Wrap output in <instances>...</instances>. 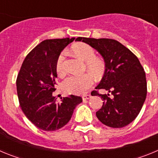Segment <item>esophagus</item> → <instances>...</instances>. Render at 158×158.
<instances>
[{"instance_id":"esophagus-1","label":"esophagus","mask_w":158,"mask_h":158,"mask_svg":"<svg viewBox=\"0 0 158 158\" xmlns=\"http://www.w3.org/2000/svg\"><path fill=\"white\" fill-rule=\"evenodd\" d=\"M89 98H91V95L86 94V95H83V96H82V100H83L84 101L86 100H89Z\"/></svg>"}]
</instances>
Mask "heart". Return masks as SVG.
<instances>
[{
  "label": "heart",
  "instance_id": "1",
  "mask_svg": "<svg viewBox=\"0 0 158 158\" xmlns=\"http://www.w3.org/2000/svg\"><path fill=\"white\" fill-rule=\"evenodd\" d=\"M73 53L81 60L85 62L86 69L95 77H100L104 73L105 64L101 58L95 56L94 49L85 43H78L73 46ZM65 52H62L57 58L55 69L58 75L65 73ZM93 78L89 73L82 75H71L62 82V89L68 94H83L93 85Z\"/></svg>",
  "mask_w": 158,
  "mask_h": 158
}]
</instances>
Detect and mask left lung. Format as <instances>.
Listing matches in <instances>:
<instances>
[{"mask_svg": "<svg viewBox=\"0 0 158 158\" xmlns=\"http://www.w3.org/2000/svg\"><path fill=\"white\" fill-rule=\"evenodd\" d=\"M76 41L96 49L105 62L104 74L96 89H105L112 96L92 92V96H99L104 100L96 117L110 127L127 126L139 114L147 93L146 73L139 58L115 40L78 37Z\"/></svg>", "mask_w": 158, "mask_h": 158, "instance_id": "obj_1", "label": "left lung"}]
</instances>
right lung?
Here are the masks:
<instances>
[{
  "label": "right lung",
  "mask_w": 158,
  "mask_h": 158,
  "mask_svg": "<svg viewBox=\"0 0 158 158\" xmlns=\"http://www.w3.org/2000/svg\"><path fill=\"white\" fill-rule=\"evenodd\" d=\"M75 38L54 39L41 42L23 60L16 79L19 105L24 115L36 127L57 131L70 120L81 96L70 95L58 104L55 91L57 58Z\"/></svg>",
  "instance_id": "right-lung-1"
}]
</instances>
